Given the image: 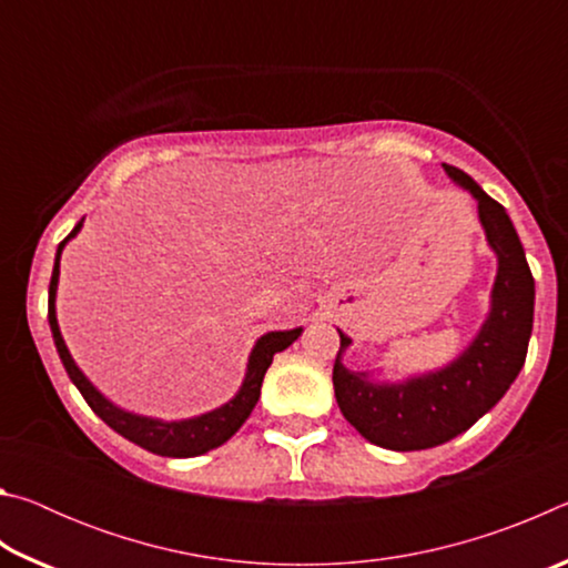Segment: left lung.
Segmentation results:
<instances>
[{"label":"left lung","mask_w":568,"mask_h":568,"mask_svg":"<svg viewBox=\"0 0 568 568\" xmlns=\"http://www.w3.org/2000/svg\"><path fill=\"white\" fill-rule=\"evenodd\" d=\"M444 170L456 185L474 195L480 227L498 261L491 311L478 335L446 368L386 383L345 368L343 353L351 338L338 331L341 351L333 365L335 400L345 420L365 440L390 450L434 448L474 426L511 388L524 368L534 328V275L511 217L464 170L454 165H444Z\"/></svg>","instance_id":"left-lung-1"}]
</instances>
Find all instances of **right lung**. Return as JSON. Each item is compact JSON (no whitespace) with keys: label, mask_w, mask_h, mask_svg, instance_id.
<instances>
[{"label":"right lung","mask_w":568,"mask_h":568,"mask_svg":"<svg viewBox=\"0 0 568 568\" xmlns=\"http://www.w3.org/2000/svg\"><path fill=\"white\" fill-rule=\"evenodd\" d=\"M80 227H82V220L74 225L72 233L62 240L60 247H57L54 271L50 281V313H47L57 353H60L67 376H70L77 390L82 393V398L88 400V406L98 413V416L108 423L112 430H118L120 436L150 450V454L168 456V458H192L223 446L227 438H233L237 434V428L243 426L250 413H253L257 398H261V386H263L265 371L271 368L273 363V355L285 351L287 345L297 341V335L303 333V328L273 331V333L261 335L247 358L243 386H240V390L225 403V406L207 410L203 416L185 418V420H160V418H148V416H138V413L122 410L120 406H114L112 400L104 398L102 393L88 381V376L77 368V363L72 361V355L64 345L60 325H57L54 301H57V283H60V257H62L64 245L80 233Z\"/></svg>","instance_id":"add662e5"}]
</instances>
